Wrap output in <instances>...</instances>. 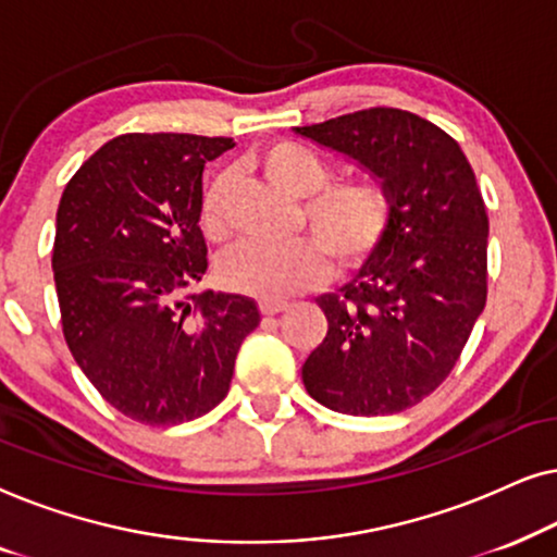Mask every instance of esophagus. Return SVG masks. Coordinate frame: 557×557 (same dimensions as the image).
<instances>
[{
    "label": "esophagus",
    "mask_w": 557,
    "mask_h": 557,
    "mask_svg": "<svg viewBox=\"0 0 557 557\" xmlns=\"http://www.w3.org/2000/svg\"><path fill=\"white\" fill-rule=\"evenodd\" d=\"M288 307H292V304L288 301H261V314H265V317H273V314H281V311H286Z\"/></svg>",
    "instance_id": "1"
}]
</instances>
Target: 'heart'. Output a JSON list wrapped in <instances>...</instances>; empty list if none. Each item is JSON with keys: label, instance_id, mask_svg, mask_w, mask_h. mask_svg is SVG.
Listing matches in <instances>:
<instances>
[{"label": "heart", "instance_id": "b5f03b06", "mask_svg": "<svg viewBox=\"0 0 557 557\" xmlns=\"http://www.w3.org/2000/svg\"><path fill=\"white\" fill-rule=\"evenodd\" d=\"M263 177L294 200H304L301 218L314 238L281 248L240 243L218 265L220 284L256 299H284L322 284L330 258L339 269H357L383 246L393 223V195L383 180H332V166L296 141L269 144L258 154ZM227 177H218L202 197L200 223L210 238L225 233Z\"/></svg>", "mask_w": 557, "mask_h": 557}]
</instances>
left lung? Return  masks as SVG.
Returning a JSON list of instances; mask_svg holds the SVG:
<instances>
[{"label": "left lung", "instance_id": "8db88e82", "mask_svg": "<svg viewBox=\"0 0 557 557\" xmlns=\"http://www.w3.org/2000/svg\"><path fill=\"white\" fill-rule=\"evenodd\" d=\"M383 180L393 223L357 276L319 296L330 330L307 357V393L349 416L400 413L454 370L486 304L490 218L459 144L400 109L296 126Z\"/></svg>", "mask_w": 557, "mask_h": 557}]
</instances>
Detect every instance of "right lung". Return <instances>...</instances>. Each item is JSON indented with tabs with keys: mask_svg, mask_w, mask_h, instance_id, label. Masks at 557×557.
Segmentation results:
<instances>
[{
	"mask_svg": "<svg viewBox=\"0 0 557 557\" xmlns=\"http://www.w3.org/2000/svg\"><path fill=\"white\" fill-rule=\"evenodd\" d=\"M235 141L124 134L67 182L52 271L67 347L106 403L177 425L218 406L261 322L253 299L195 292L208 271L202 170Z\"/></svg>",
	"mask_w": 557,
	"mask_h": 557,
	"instance_id": "add662e5",
	"label": "right lung"
}]
</instances>
